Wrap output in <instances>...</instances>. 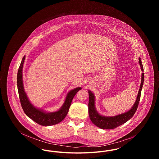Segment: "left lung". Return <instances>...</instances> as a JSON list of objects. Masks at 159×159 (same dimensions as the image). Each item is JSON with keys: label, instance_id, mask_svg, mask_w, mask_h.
I'll use <instances>...</instances> for the list:
<instances>
[{"label": "left lung", "instance_id": "obj_1", "mask_svg": "<svg viewBox=\"0 0 159 159\" xmlns=\"http://www.w3.org/2000/svg\"><path fill=\"white\" fill-rule=\"evenodd\" d=\"M139 64L140 65L141 71L143 72L141 75V82L140 84V88L138 93V95L136 97V101L132 106V107L124 113L118 114L115 116H104L98 113L96 110L95 104V95L91 91H88L89 93V115L92 122L98 126V128L103 129H113L116 128L121 125L124 124L126 121L133 117L134 114L135 113L138 104L139 102L141 93L143 88V86L144 84V73H143L144 68L141 61V58H139Z\"/></svg>", "mask_w": 159, "mask_h": 159}]
</instances>
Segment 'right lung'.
Segmentation results:
<instances>
[{"label":"right lung","mask_w":159,"mask_h":159,"mask_svg":"<svg viewBox=\"0 0 159 159\" xmlns=\"http://www.w3.org/2000/svg\"><path fill=\"white\" fill-rule=\"evenodd\" d=\"M25 58V56H24L17 73L18 91L21 107L24 113L31 120L42 126H47L59 123L67 116L73 99L77 92L80 90L82 88H76L68 92L63 105L57 111L49 113L35 107L29 101L24 88L23 68Z\"/></svg>","instance_id":"1"}]
</instances>
